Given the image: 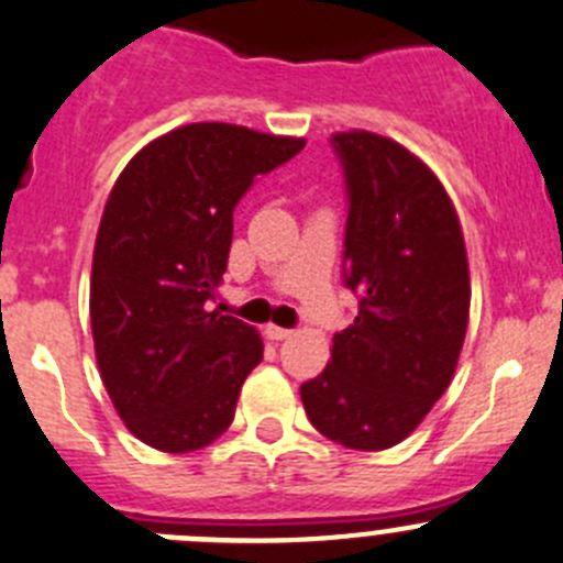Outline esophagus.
Instances as JSON below:
<instances>
[{
  "label": "esophagus",
  "instance_id": "34e87169",
  "mask_svg": "<svg viewBox=\"0 0 563 563\" xmlns=\"http://www.w3.org/2000/svg\"><path fill=\"white\" fill-rule=\"evenodd\" d=\"M265 334L271 336V340H276V342H282V340H287V336H292V329H282V325H265Z\"/></svg>",
  "mask_w": 563,
  "mask_h": 563
}]
</instances>
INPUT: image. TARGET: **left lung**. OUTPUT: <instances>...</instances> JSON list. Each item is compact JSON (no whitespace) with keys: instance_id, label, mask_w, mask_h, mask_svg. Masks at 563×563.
<instances>
[{"instance_id":"obj_1","label":"left lung","mask_w":563,"mask_h":563,"mask_svg":"<svg viewBox=\"0 0 563 563\" xmlns=\"http://www.w3.org/2000/svg\"><path fill=\"white\" fill-rule=\"evenodd\" d=\"M347 196L342 282L358 312L301 384L309 422L353 451L409 437L456 371L470 318L462 227L445 187L373 132L331 135Z\"/></svg>"}]
</instances>
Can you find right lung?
<instances>
[{
  "instance_id": "obj_1",
  "label": "right lung",
  "mask_w": 563,
  "mask_h": 563,
  "mask_svg": "<svg viewBox=\"0 0 563 563\" xmlns=\"http://www.w3.org/2000/svg\"><path fill=\"white\" fill-rule=\"evenodd\" d=\"M301 148V137L187 124L141 148L107 198L90 273L96 362L121 420L157 451H198L232 426L262 340L207 303L234 207Z\"/></svg>"
}]
</instances>
